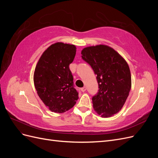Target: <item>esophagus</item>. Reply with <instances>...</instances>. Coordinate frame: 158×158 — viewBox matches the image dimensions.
Segmentation results:
<instances>
[{
    "label": "esophagus",
    "mask_w": 158,
    "mask_h": 158,
    "mask_svg": "<svg viewBox=\"0 0 158 158\" xmlns=\"http://www.w3.org/2000/svg\"><path fill=\"white\" fill-rule=\"evenodd\" d=\"M85 90H86V88H85V87H83V88H81V91H82V92H85Z\"/></svg>",
    "instance_id": "1"
}]
</instances>
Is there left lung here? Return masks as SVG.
<instances>
[{"instance_id":"8db88e82","label":"left lung","mask_w":158,"mask_h":158,"mask_svg":"<svg viewBox=\"0 0 158 158\" xmlns=\"http://www.w3.org/2000/svg\"><path fill=\"white\" fill-rule=\"evenodd\" d=\"M81 54L97 75L99 89L92 98L94 109L102 117L113 116L121 110L131 89V74L127 61L106 45L85 47Z\"/></svg>"}]
</instances>
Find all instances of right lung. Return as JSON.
I'll list each match as a JSON object with an SVG mask.
<instances>
[{"label":"right lung","instance_id":"add662e5","mask_svg":"<svg viewBox=\"0 0 158 158\" xmlns=\"http://www.w3.org/2000/svg\"><path fill=\"white\" fill-rule=\"evenodd\" d=\"M76 52L74 45L55 43L43 52L35 66L33 82L37 93L52 112L69 111L78 99L69 69Z\"/></svg>","mask_w":158,"mask_h":158}]
</instances>
